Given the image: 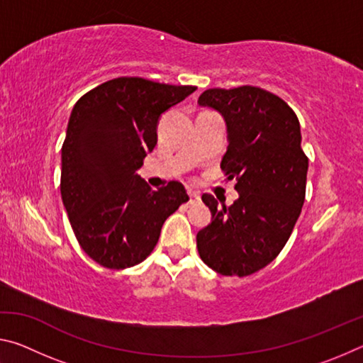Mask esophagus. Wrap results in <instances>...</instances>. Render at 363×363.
Instances as JSON below:
<instances>
[{
    "mask_svg": "<svg viewBox=\"0 0 363 363\" xmlns=\"http://www.w3.org/2000/svg\"><path fill=\"white\" fill-rule=\"evenodd\" d=\"M189 196H190V200H189L190 205H195V203H199V201H200V194L195 192V190H190Z\"/></svg>",
    "mask_w": 363,
    "mask_h": 363,
    "instance_id": "1",
    "label": "esophagus"
}]
</instances>
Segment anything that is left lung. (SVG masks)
I'll list each match as a JSON object with an SVG mask.
<instances>
[{"instance_id": "1", "label": "left lung", "mask_w": 363, "mask_h": 363, "mask_svg": "<svg viewBox=\"0 0 363 363\" xmlns=\"http://www.w3.org/2000/svg\"><path fill=\"white\" fill-rule=\"evenodd\" d=\"M199 106L225 121L229 145L220 169L235 179L238 199L225 206L201 195L211 224L196 233V248L218 274L247 277L279 256L301 214L309 160L299 121L285 101L256 86L206 89Z\"/></svg>"}]
</instances>
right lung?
I'll return each mask as SVG.
<instances>
[{
    "label": "right lung",
    "instance_id": "1",
    "mask_svg": "<svg viewBox=\"0 0 363 363\" xmlns=\"http://www.w3.org/2000/svg\"><path fill=\"white\" fill-rule=\"evenodd\" d=\"M195 89L121 77L91 89L73 107L60 194L79 247L101 266L143 262L164 220L189 200L181 182L152 190L138 169L157 144L160 116Z\"/></svg>",
    "mask_w": 363,
    "mask_h": 363
}]
</instances>
